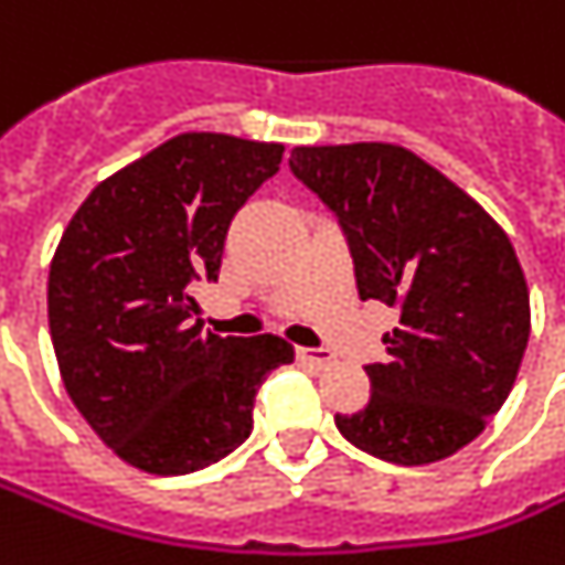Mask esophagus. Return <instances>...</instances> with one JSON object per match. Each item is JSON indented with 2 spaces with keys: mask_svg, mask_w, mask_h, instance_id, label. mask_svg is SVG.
I'll return each instance as SVG.
<instances>
[{
  "mask_svg": "<svg viewBox=\"0 0 565 565\" xmlns=\"http://www.w3.org/2000/svg\"><path fill=\"white\" fill-rule=\"evenodd\" d=\"M296 361L306 366H315V370H323V366L333 364V354L323 349H306V345H299L296 349Z\"/></svg>",
  "mask_w": 565,
  "mask_h": 565,
  "instance_id": "1",
  "label": "esophagus"
}]
</instances>
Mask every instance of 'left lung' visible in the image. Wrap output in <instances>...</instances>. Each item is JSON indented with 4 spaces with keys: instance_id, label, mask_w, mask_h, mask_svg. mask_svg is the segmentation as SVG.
<instances>
[{
    "instance_id": "1",
    "label": "left lung",
    "mask_w": 565,
    "mask_h": 565,
    "mask_svg": "<svg viewBox=\"0 0 565 565\" xmlns=\"http://www.w3.org/2000/svg\"><path fill=\"white\" fill-rule=\"evenodd\" d=\"M290 171L337 216L358 294L397 311L370 404L337 416L376 459L428 465L502 409L530 342V290L508 235L456 183L392 143L296 146Z\"/></svg>"
}]
</instances>
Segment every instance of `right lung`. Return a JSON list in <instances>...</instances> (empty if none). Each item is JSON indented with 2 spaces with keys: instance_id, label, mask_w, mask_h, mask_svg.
I'll list each match as a JSON object with an SVG mask.
<instances>
[{
  "instance_id": "obj_1",
  "label": "right lung",
  "mask_w": 565,
  "mask_h": 565,
  "mask_svg": "<svg viewBox=\"0 0 565 565\" xmlns=\"http://www.w3.org/2000/svg\"><path fill=\"white\" fill-rule=\"evenodd\" d=\"M281 143L180 134L113 173L63 232L49 327L63 385L106 447L149 475H192L242 447L281 337L204 333L192 281H216L232 216Z\"/></svg>"
}]
</instances>
